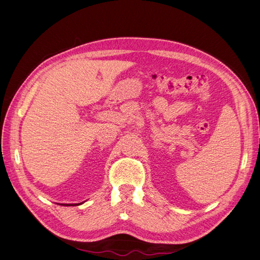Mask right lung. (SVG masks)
I'll return each mask as SVG.
<instances>
[{
    "mask_svg": "<svg viewBox=\"0 0 260 260\" xmlns=\"http://www.w3.org/2000/svg\"><path fill=\"white\" fill-rule=\"evenodd\" d=\"M69 205V204H68ZM68 205H66V206H68ZM78 205H80V204H78ZM69 206H72V205H69Z\"/></svg>",
    "mask_w": 260,
    "mask_h": 260,
    "instance_id": "add662e5",
    "label": "right lung"
}]
</instances>
